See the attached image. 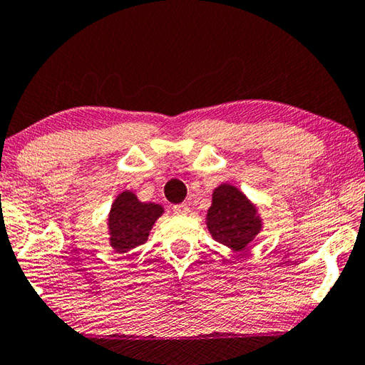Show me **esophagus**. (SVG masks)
<instances>
[{
  "instance_id": "34e87169",
  "label": "esophagus",
  "mask_w": 365,
  "mask_h": 365,
  "mask_svg": "<svg viewBox=\"0 0 365 365\" xmlns=\"http://www.w3.org/2000/svg\"><path fill=\"white\" fill-rule=\"evenodd\" d=\"M172 211H173V214H177V216H185V214H188L190 207L187 203H180V205L173 206Z\"/></svg>"
}]
</instances>
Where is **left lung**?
<instances>
[{
	"label": "left lung",
	"mask_w": 365,
	"mask_h": 365,
	"mask_svg": "<svg viewBox=\"0 0 365 365\" xmlns=\"http://www.w3.org/2000/svg\"><path fill=\"white\" fill-rule=\"evenodd\" d=\"M206 219L212 239L235 252L244 250L262 229L255 206L244 193L227 183L214 190Z\"/></svg>",
	"instance_id": "left-lung-1"
}]
</instances>
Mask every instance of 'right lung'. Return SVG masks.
<instances>
[{"instance_id":"add662e5","label":"right lung","mask_w":365,"mask_h":365,"mask_svg":"<svg viewBox=\"0 0 365 365\" xmlns=\"http://www.w3.org/2000/svg\"><path fill=\"white\" fill-rule=\"evenodd\" d=\"M162 211H164L162 206L141 203L136 195L123 192L115 200L110 210V244L118 253H125L138 245H143Z\"/></svg>"}]
</instances>
